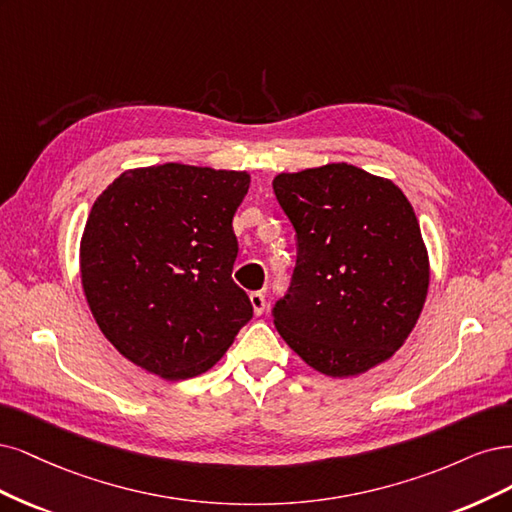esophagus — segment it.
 <instances>
[{
  "label": "esophagus",
  "instance_id": "1",
  "mask_svg": "<svg viewBox=\"0 0 512 512\" xmlns=\"http://www.w3.org/2000/svg\"><path fill=\"white\" fill-rule=\"evenodd\" d=\"M249 300H251L255 315H263V310H266V295H263V291H253L249 295Z\"/></svg>",
  "mask_w": 512,
  "mask_h": 512
}]
</instances>
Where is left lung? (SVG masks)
I'll list each match as a JSON object with an SVG mask.
<instances>
[{"mask_svg":"<svg viewBox=\"0 0 512 512\" xmlns=\"http://www.w3.org/2000/svg\"><path fill=\"white\" fill-rule=\"evenodd\" d=\"M272 187L300 249L291 291L274 308L280 338L332 378L391 359L430 289V255L402 189L351 163L280 172Z\"/></svg>","mask_w":512,"mask_h":512,"instance_id":"obj_1","label":"left lung"}]
</instances>
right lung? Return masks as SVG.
Instances as JSON below:
<instances>
[{"label":"right lung","mask_w":512,"mask_h":512,"mask_svg":"<svg viewBox=\"0 0 512 512\" xmlns=\"http://www.w3.org/2000/svg\"><path fill=\"white\" fill-rule=\"evenodd\" d=\"M251 174L187 163L131 168L97 195L80 283L106 340L166 381L210 370L253 317L234 280V214Z\"/></svg>","instance_id":"obj_1"}]
</instances>
